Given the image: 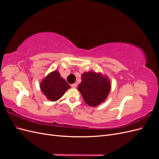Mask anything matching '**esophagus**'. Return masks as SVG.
I'll list each match as a JSON object with an SVG mask.
<instances>
[{
	"instance_id": "1",
	"label": "esophagus",
	"mask_w": 159,
	"mask_h": 159,
	"mask_svg": "<svg viewBox=\"0 0 159 159\" xmlns=\"http://www.w3.org/2000/svg\"><path fill=\"white\" fill-rule=\"evenodd\" d=\"M77 86H78V84H77V83H75V84H71V87L73 88H77Z\"/></svg>"
}]
</instances>
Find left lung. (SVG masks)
<instances>
[{
  "label": "left lung",
  "instance_id": "1",
  "mask_svg": "<svg viewBox=\"0 0 159 159\" xmlns=\"http://www.w3.org/2000/svg\"><path fill=\"white\" fill-rule=\"evenodd\" d=\"M78 89L84 102L91 107H96L104 102L111 90V82L107 75L89 71L81 75Z\"/></svg>",
  "mask_w": 159,
  "mask_h": 159
}]
</instances>
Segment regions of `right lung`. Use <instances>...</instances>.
Here are the masks:
<instances>
[{
    "label": "right lung",
    "instance_id": "obj_1",
    "mask_svg": "<svg viewBox=\"0 0 159 159\" xmlns=\"http://www.w3.org/2000/svg\"><path fill=\"white\" fill-rule=\"evenodd\" d=\"M40 87L43 94L51 102H56L60 99L71 88L57 70L48 74L41 81Z\"/></svg>",
    "mask_w": 159,
    "mask_h": 159
}]
</instances>
